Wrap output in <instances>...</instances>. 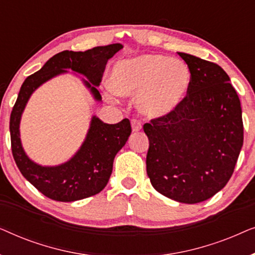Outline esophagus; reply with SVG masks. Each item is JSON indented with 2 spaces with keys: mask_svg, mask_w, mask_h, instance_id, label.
<instances>
[{
  "mask_svg": "<svg viewBox=\"0 0 255 255\" xmlns=\"http://www.w3.org/2000/svg\"><path fill=\"white\" fill-rule=\"evenodd\" d=\"M131 127H132V131H133V132H137L139 130H141L140 122L137 121V120H132L131 121Z\"/></svg>",
  "mask_w": 255,
  "mask_h": 255,
  "instance_id": "1",
  "label": "esophagus"
}]
</instances>
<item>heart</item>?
<instances>
[{"instance_id":"b5f03b06","label":"heart","mask_w":255,"mask_h":255,"mask_svg":"<svg viewBox=\"0 0 255 255\" xmlns=\"http://www.w3.org/2000/svg\"><path fill=\"white\" fill-rule=\"evenodd\" d=\"M108 83L116 95H137L139 113L159 118L172 114L183 102L190 88L191 74L179 59L142 54L116 62Z\"/></svg>"}]
</instances>
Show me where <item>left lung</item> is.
I'll return each instance as SVG.
<instances>
[{
    "label": "left lung",
    "instance_id": "1",
    "mask_svg": "<svg viewBox=\"0 0 255 255\" xmlns=\"http://www.w3.org/2000/svg\"><path fill=\"white\" fill-rule=\"evenodd\" d=\"M191 74L183 102L144 125L146 170L163 196L195 204L214 196L232 176L244 142L242 106L224 69L181 53Z\"/></svg>",
    "mask_w": 255,
    "mask_h": 255
}]
</instances>
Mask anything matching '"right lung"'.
Wrapping results in <instances>:
<instances>
[{
	"mask_svg": "<svg viewBox=\"0 0 255 255\" xmlns=\"http://www.w3.org/2000/svg\"><path fill=\"white\" fill-rule=\"evenodd\" d=\"M122 44L97 46L85 52L62 51L45 62L34 74L23 82L10 115V137L13 159L22 175L41 194L59 202H74L99 194L104 189L113 173L114 159L127 144L131 134L128 118L117 124H107L93 116L87 135L78 152L68 161L57 166H41L31 160L20 140L19 124L23 111L36 89L48 80L68 73V69L83 75V85L97 102L102 101L97 90L106 65Z\"/></svg>",
	"mask_w": 255,
	"mask_h": 255,
	"instance_id": "obj_1",
	"label": "right lung"
}]
</instances>
